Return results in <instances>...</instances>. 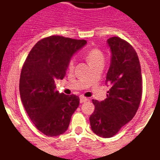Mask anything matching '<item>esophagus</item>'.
<instances>
[{
	"mask_svg": "<svg viewBox=\"0 0 160 160\" xmlns=\"http://www.w3.org/2000/svg\"><path fill=\"white\" fill-rule=\"evenodd\" d=\"M88 100V99L86 97H84V96H80V103H85Z\"/></svg>",
	"mask_w": 160,
	"mask_h": 160,
	"instance_id": "1",
	"label": "esophagus"
}]
</instances>
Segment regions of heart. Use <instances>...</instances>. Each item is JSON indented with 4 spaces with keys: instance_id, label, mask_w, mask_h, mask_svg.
<instances>
[{
    "instance_id": "heart-1",
    "label": "heart",
    "mask_w": 160,
    "mask_h": 160,
    "mask_svg": "<svg viewBox=\"0 0 160 160\" xmlns=\"http://www.w3.org/2000/svg\"><path fill=\"white\" fill-rule=\"evenodd\" d=\"M85 56L87 58V60L89 61L91 66H94V65H95L96 64H99V63H104V59H105L104 55H103L102 51H100L97 48H92L89 50L85 53ZM74 65H75V60L71 59L70 60V62H69V68L72 69L74 67Z\"/></svg>"
}]
</instances>
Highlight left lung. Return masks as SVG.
<instances>
[{
    "mask_svg": "<svg viewBox=\"0 0 160 160\" xmlns=\"http://www.w3.org/2000/svg\"><path fill=\"white\" fill-rule=\"evenodd\" d=\"M107 44L111 51L105 80L109 90L105 100H93L95 108L90 117L92 131L103 138L113 137L134 118L142 96L141 69L136 51L117 36L108 39Z\"/></svg>",
    "mask_w": 160,
    "mask_h": 160,
    "instance_id": "obj_1",
    "label": "left lung"
}]
</instances>
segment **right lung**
<instances>
[{
  "instance_id": "add662e5",
  "label": "right lung",
  "mask_w": 160,
  "mask_h": 160,
  "mask_svg": "<svg viewBox=\"0 0 160 160\" xmlns=\"http://www.w3.org/2000/svg\"><path fill=\"white\" fill-rule=\"evenodd\" d=\"M86 43L85 40L49 36L34 46L24 63L19 85L21 102L31 121L47 136L65 133L80 105L76 95L55 90V81L63 80L72 56Z\"/></svg>"
}]
</instances>
